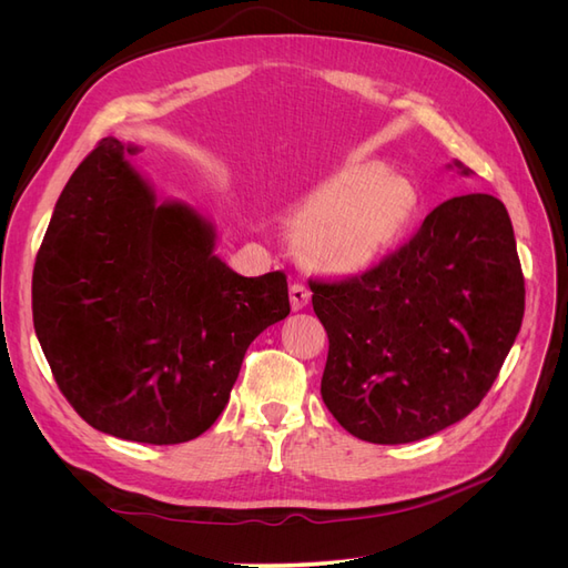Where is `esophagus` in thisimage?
Returning a JSON list of instances; mask_svg holds the SVG:
<instances>
[{"mask_svg": "<svg viewBox=\"0 0 568 568\" xmlns=\"http://www.w3.org/2000/svg\"><path fill=\"white\" fill-rule=\"evenodd\" d=\"M288 294H291V307H294V311H303V307L311 303V296H313L311 288H307L305 284H301V282L291 284Z\"/></svg>", "mask_w": 568, "mask_h": 568, "instance_id": "esophagus-1", "label": "esophagus"}]
</instances>
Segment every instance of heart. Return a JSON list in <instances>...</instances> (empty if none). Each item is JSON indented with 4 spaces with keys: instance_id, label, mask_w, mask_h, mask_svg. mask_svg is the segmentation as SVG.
Wrapping results in <instances>:
<instances>
[{
    "instance_id": "1",
    "label": "heart",
    "mask_w": 568,
    "mask_h": 568,
    "mask_svg": "<svg viewBox=\"0 0 568 568\" xmlns=\"http://www.w3.org/2000/svg\"><path fill=\"white\" fill-rule=\"evenodd\" d=\"M415 209L412 186L379 165H351L296 213V242L307 263L348 272L367 265Z\"/></svg>"
}]
</instances>
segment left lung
Instances as JSON below:
<instances>
[{
	"label": "left lung",
	"mask_w": 568,
	"mask_h": 568,
	"mask_svg": "<svg viewBox=\"0 0 568 568\" xmlns=\"http://www.w3.org/2000/svg\"><path fill=\"white\" fill-rule=\"evenodd\" d=\"M311 291L329 336L322 400L348 434L382 445L434 436L478 407L526 296L509 213L490 194L443 201L379 263Z\"/></svg>",
	"instance_id": "left-lung-1"
}]
</instances>
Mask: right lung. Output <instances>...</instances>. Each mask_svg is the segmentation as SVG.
Here are the masks:
<instances>
[{"label": "right lung", "mask_w": 568, "mask_h": 568, "mask_svg": "<svg viewBox=\"0 0 568 568\" xmlns=\"http://www.w3.org/2000/svg\"><path fill=\"white\" fill-rule=\"evenodd\" d=\"M106 136L61 192L32 270V322L78 415L123 440L173 445L211 428L251 341L288 315L282 270L242 277L215 232L156 203Z\"/></svg>", "instance_id": "right-lung-1"}]
</instances>
